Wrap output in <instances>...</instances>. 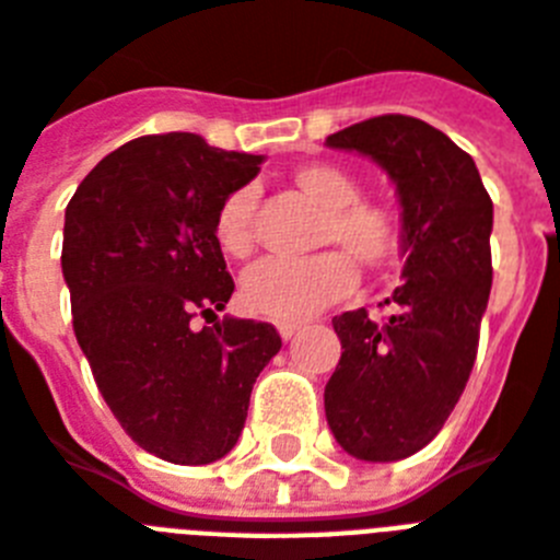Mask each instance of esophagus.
<instances>
[{"label": "esophagus", "mask_w": 560, "mask_h": 560, "mask_svg": "<svg viewBox=\"0 0 560 560\" xmlns=\"http://www.w3.org/2000/svg\"><path fill=\"white\" fill-rule=\"evenodd\" d=\"M295 332H299V324H279V336L284 338V341H290Z\"/></svg>", "instance_id": "34e87169"}]
</instances>
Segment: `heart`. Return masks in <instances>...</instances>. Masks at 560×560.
<instances>
[{"label":"heart","instance_id":"1","mask_svg":"<svg viewBox=\"0 0 560 560\" xmlns=\"http://www.w3.org/2000/svg\"><path fill=\"white\" fill-rule=\"evenodd\" d=\"M295 187L324 210L318 253L304 261L265 258L244 272L242 304L247 313L279 324H302L324 307L352 293L361 267L387 270L398 261L407 242V228L396 208L368 201L364 187L350 171L332 162H307L295 167ZM253 192L233 190L215 213V242L228 256L242 258L253 247Z\"/></svg>","mask_w":560,"mask_h":560}]
</instances>
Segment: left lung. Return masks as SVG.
I'll use <instances>...</instances> for the list:
<instances>
[{
  "instance_id": "8db88e82",
  "label": "left lung",
  "mask_w": 560,
  "mask_h": 560,
  "mask_svg": "<svg viewBox=\"0 0 560 560\" xmlns=\"http://www.w3.org/2000/svg\"><path fill=\"white\" fill-rule=\"evenodd\" d=\"M382 164L401 199L404 284L384 322L364 307L332 318L341 359L324 387L327 424L361 462L427 447L462 398L492 288V199L453 139L401 113L327 136Z\"/></svg>"
}]
</instances>
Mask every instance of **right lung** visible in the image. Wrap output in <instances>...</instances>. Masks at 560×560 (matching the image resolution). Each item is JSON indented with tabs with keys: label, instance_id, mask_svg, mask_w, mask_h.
Segmentation results:
<instances>
[{
	"label": "right lung",
	"instance_id": "1",
	"mask_svg": "<svg viewBox=\"0 0 560 560\" xmlns=\"http://www.w3.org/2000/svg\"><path fill=\"white\" fill-rule=\"evenodd\" d=\"M261 156L196 133L142 136L107 153L65 210L73 332L110 412L142 450L210 464L236 447L272 324L215 322L236 290L215 213ZM201 315L213 328L196 331Z\"/></svg>",
	"mask_w": 560,
	"mask_h": 560
}]
</instances>
